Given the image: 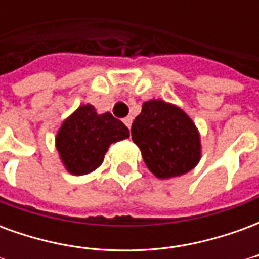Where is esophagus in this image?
Listing matches in <instances>:
<instances>
[{
  "label": "esophagus",
  "mask_w": 259,
  "mask_h": 259,
  "mask_svg": "<svg viewBox=\"0 0 259 259\" xmlns=\"http://www.w3.org/2000/svg\"><path fill=\"white\" fill-rule=\"evenodd\" d=\"M132 122H133V118H132V116H126V118L123 119V123L126 124L129 129H130V126H132Z\"/></svg>",
  "instance_id": "34e87169"
}]
</instances>
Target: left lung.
<instances>
[{
	"label": "left lung",
	"instance_id": "obj_1",
	"mask_svg": "<svg viewBox=\"0 0 259 259\" xmlns=\"http://www.w3.org/2000/svg\"><path fill=\"white\" fill-rule=\"evenodd\" d=\"M132 140L140 148L147 168L159 179L187 174L201 158L200 135L193 120L162 100L143 104L132 124Z\"/></svg>",
	"mask_w": 259,
	"mask_h": 259
}]
</instances>
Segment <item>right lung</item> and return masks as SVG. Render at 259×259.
I'll use <instances>...</instances> for the list:
<instances>
[{
  "mask_svg": "<svg viewBox=\"0 0 259 259\" xmlns=\"http://www.w3.org/2000/svg\"><path fill=\"white\" fill-rule=\"evenodd\" d=\"M129 137V129L112 113L98 115L96 108L81 105L65 120L55 139L59 157L72 175L96 170L104 161L108 147Z\"/></svg>",
  "mask_w": 259,
  "mask_h": 259,
  "instance_id": "1",
  "label": "right lung"
}]
</instances>
